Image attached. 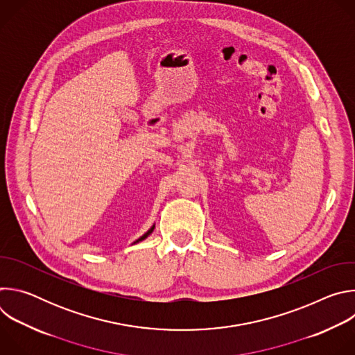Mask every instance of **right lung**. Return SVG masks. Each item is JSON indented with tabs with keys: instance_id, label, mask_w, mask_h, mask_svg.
Returning <instances> with one entry per match:
<instances>
[{
	"instance_id": "1",
	"label": "right lung",
	"mask_w": 355,
	"mask_h": 355,
	"mask_svg": "<svg viewBox=\"0 0 355 355\" xmlns=\"http://www.w3.org/2000/svg\"><path fill=\"white\" fill-rule=\"evenodd\" d=\"M153 230H155V225H153V226H151V227H150V229H148V230H147V232H146V233H144V234H143L141 237H139V239H137V240H136L135 243H139V241L144 240V239H146L147 236H150V234H151V232H153Z\"/></svg>"
}]
</instances>
